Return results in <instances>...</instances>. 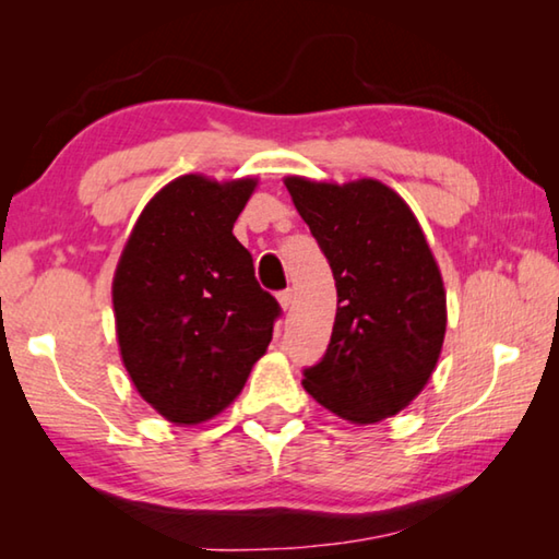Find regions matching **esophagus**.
<instances>
[{"instance_id": "esophagus-1", "label": "esophagus", "mask_w": 559, "mask_h": 559, "mask_svg": "<svg viewBox=\"0 0 559 559\" xmlns=\"http://www.w3.org/2000/svg\"><path fill=\"white\" fill-rule=\"evenodd\" d=\"M293 300H296V293H293L290 288H286V290H281V293H278V302H281V308H283V310H288V308L293 306Z\"/></svg>"}]
</instances>
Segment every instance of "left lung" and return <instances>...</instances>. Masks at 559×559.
Wrapping results in <instances>:
<instances>
[{
  "label": "left lung",
  "instance_id": "1",
  "mask_svg": "<svg viewBox=\"0 0 559 559\" xmlns=\"http://www.w3.org/2000/svg\"><path fill=\"white\" fill-rule=\"evenodd\" d=\"M302 222L333 269L337 313L302 386L353 424L394 416L424 390L447 333V293L409 206L377 179L288 177Z\"/></svg>",
  "mask_w": 559,
  "mask_h": 559
}]
</instances>
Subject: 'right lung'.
I'll return each mask as SVG.
<instances>
[{
  "mask_svg": "<svg viewBox=\"0 0 559 559\" xmlns=\"http://www.w3.org/2000/svg\"><path fill=\"white\" fill-rule=\"evenodd\" d=\"M253 187L177 177L140 214L112 278L122 365L175 424L212 419L239 396L281 316L231 234Z\"/></svg>",
  "mask_w": 559,
  "mask_h": 559,
  "instance_id": "1",
  "label": "right lung"
}]
</instances>
